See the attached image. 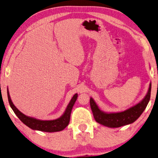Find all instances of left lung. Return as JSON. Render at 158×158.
Returning <instances> with one entry per match:
<instances>
[{
    "label": "left lung",
    "instance_id": "1",
    "mask_svg": "<svg viewBox=\"0 0 158 158\" xmlns=\"http://www.w3.org/2000/svg\"><path fill=\"white\" fill-rule=\"evenodd\" d=\"M150 94L151 84L149 85V90L147 95L140 103L122 112L110 114L104 113L100 110L96 103L91 98L89 102H90V107L94 118L97 123L109 127H119L133 123L140 117L143 111H144L150 99Z\"/></svg>",
    "mask_w": 158,
    "mask_h": 158
}]
</instances>
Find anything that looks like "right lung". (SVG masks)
<instances>
[{"instance_id":"add662e5","label":"right lung","mask_w":158,"mask_h":158,"mask_svg":"<svg viewBox=\"0 0 158 158\" xmlns=\"http://www.w3.org/2000/svg\"><path fill=\"white\" fill-rule=\"evenodd\" d=\"M7 95L10 106L11 107V109H12L14 112L15 113V114L17 116L18 118L20 119L25 125L29 127L30 128L33 130H37V131H44V132H57V131H63V129L68 126L70 121V117H71V110H72L73 106L74 105L78 96L77 93L73 95L70 103H69V105H68L65 113L63 114V115L61 117L55 119V120L44 121L32 118V117H27L26 115L23 114L13 104L11 98H10L9 90H7Z\"/></svg>"}]
</instances>
